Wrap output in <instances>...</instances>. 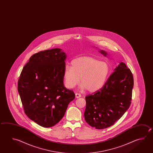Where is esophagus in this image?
<instances>
[{
  "mask_svg": "<svg viewBox=\"0 0 153 153\" xmlns=\"http://www.w3.org/2000/svg\"><path fill=\"white\" fill-rule=\"evenodd\" d=\"M75 97H76V98H79V97H81V95L79 94L76 93V94H75Z\"/></svg>",
  "mask_w": 153,
  "mask_h": 153,
  "instance_id": "1",
  "label": "esophagus"
}]
</instances>
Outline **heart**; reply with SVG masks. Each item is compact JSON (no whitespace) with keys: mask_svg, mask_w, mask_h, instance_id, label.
<instances>
[{"mask_svg":"<svg viewBox=\"0 0 153 153\" xmlns=\"http://www.w3.org/2000/svg\"><path fill=\"white\" fill-rule=\"evenodd\" d=\"M71 64V68H65L63 74L65 85L69 89L77 85L81 78L82 90L96 92L104 87L110 71L107 62L91 57L76 58Z\"/></svg>","mask_w":153,"mask_h":153,"instance_id":"heart-1","label":"heart"}]
</instances>
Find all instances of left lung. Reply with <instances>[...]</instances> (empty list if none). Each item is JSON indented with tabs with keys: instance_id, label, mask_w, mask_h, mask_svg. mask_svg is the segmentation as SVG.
<instances>
[{
	"instance_id": "left-lung-1",
	"label": "left lung",
	"mask_w": 153,
	"mask_h": 153,
	"mask_svg": "<svg viewBox=\"0 0 153 153\" xmlns=\"http://www.w3.org/2000/svg\"><path fill=\"white\" fill-rule=\"evenodd\" d=\"M105 57L108 53L98 51ZM104 87L85 97L84 116L90 126L102 129L113 126L129 109L131 101L134 78L126 64L116 66Z\"/></svg>"
}]
</instances>
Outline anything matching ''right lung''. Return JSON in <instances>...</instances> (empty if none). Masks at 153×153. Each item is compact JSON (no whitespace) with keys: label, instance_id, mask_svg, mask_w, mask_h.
I'll list each match as a JSON object with an SVG mask.
<instances>
[{"label":"right lung","instance_id":"add662e5","mask_svg":"<svg viewBox=\"0 0 153 153\" xmlns=\"http://www.w3.org/2000/svg\"><path fill=\"white\" fill-rule=\"evenodd\" d=\"M66 55L59 48L35 53L24 66L18 82V91L24 111L40 126L52 127L63 118L72 90L64 85Z\"/></svg>","mask_w":153,"mask_h":153}]
</instances>
